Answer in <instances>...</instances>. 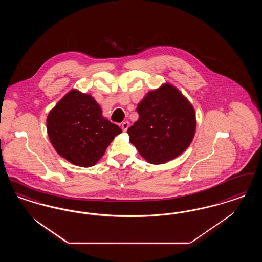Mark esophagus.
I'll list each match as a JSON object with an SVG mask.
<instances>
[{"mask_svg":"<svg viewBox=\"0 0 262 262\" xmlns=\"http://www.w3.org/2000/svg\"><path fill=\"white\" fill-rule=\"evenodd\" d=\"M128 126H129V123L128 122H124L123 124H122V129H123V132H126L127 130V128H128Z\"/></svg>","mask_w":262,"mask_h":262,"instance_id":"obj_1","label":"esophagus"}]
</instances>
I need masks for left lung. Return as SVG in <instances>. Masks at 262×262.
I'll return each instance as SVG.
<instances>
[{
	"label": "left lung",
	"instance_id": "8db88e82",
	"mask_svg": "<svg viewBox=\"0 0 262 262\" xmlns=\"http://www.w3.org/2000/svg\"><path fill=\"white\" fill-rule=\"evenodd\" d=\"M139 119L128 127L129 141L148 163L159 165L182 154L196 132V114L172 84L149 92L136 108Z\"/></svg>",
	"mask_w": 262,
	"mask_h": 262
}]
</instances>
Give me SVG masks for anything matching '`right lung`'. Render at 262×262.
<instances>
[{"mask_svg":"<svg viewBox=\"0 0 262 262\" xmlns=\"http://www.w3.org/2000/svg\"><path fill=\"white\" fill-rule=\"evenodd\" d=\"M47 129L55 151L71 164L84 168L94 166L122 133L103 117L92 95L78 90L65 94L51 110Z\"/></svg>","mask_w":262,"mask_h":262,"instance_id":"1","label":"right lung"}]
</instances>
